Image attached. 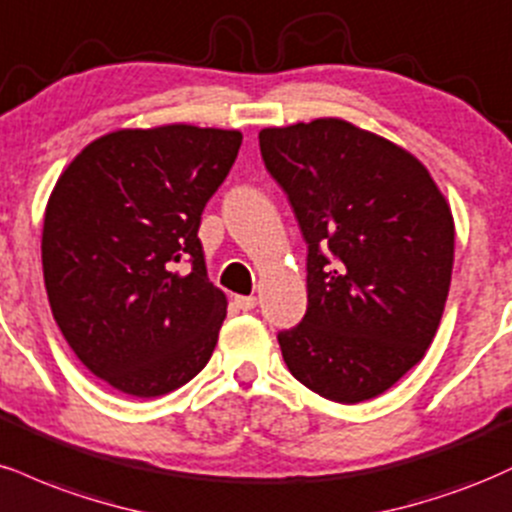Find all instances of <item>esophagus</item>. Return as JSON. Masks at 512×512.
Here are the masks:
<instances>
[{"label":"esophagus","mask_w":512,"mask_h":512,"mask_svg":"<svg viewBox=\"0 0 512 512\" xmlns=\"http://www.w3.org/2000/svg\"><path fill=\"white\" fill-rule=\"evenodd\" d=\"M234 304L242 311H251L256 306V297H234Z\"/></svg>","instance_id":"esophagus-1"}]
</instances>
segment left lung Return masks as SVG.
<instances>
[{
	"mask_svg": "<svg viewBox=\"0 0 512 512\" xmlns=\"http://www.w3.org/2000/svg\"><path fill=\"white\" fill-rule=\"evenodd\" d=\"M309 244L297 328L282 359L321 398L386 393L434 342L450 290V203L410 150L338 117L258 134Z\"/></svg>",
	"mask_w": 512,
	"mask_h": 512,
	"instance_id": "left-lung-1",
	"label": "left lung"
}]
</instances>
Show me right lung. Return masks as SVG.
I'll return each mask as SVG.
<instances>
[{"instance_id": "add662e5", "label": "right lung", "mask_w": 512, "mask_h": 512, "mask_svg": "<svg viewBox=\"0 0 512 512\" xmlns=\"http://www.w3.org/2000/svg\"><path fill=\"white\" fill-rule=\"evenodd\" d=\"M239 146L237 129H119L54 184L42 225L52 316L81 364L119 393H172L215 350L227 297L208 280L198 225ZM182 260L189 274L176 270Z\"/></svg>"}]
</instances>
